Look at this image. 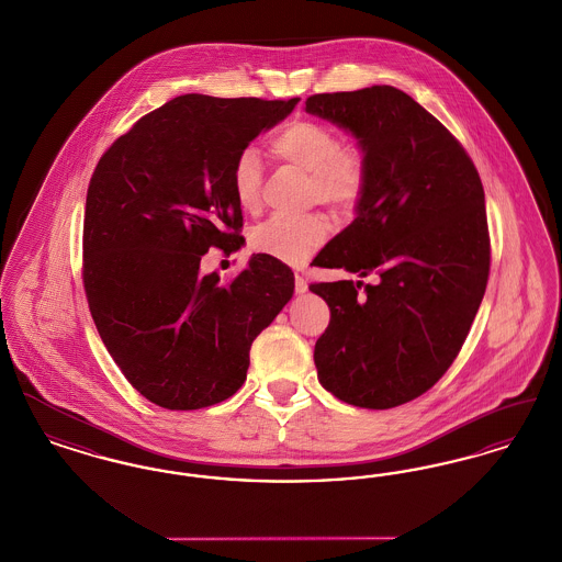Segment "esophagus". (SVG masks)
Returning a JSON list of instances; mask_svg holds the SVG:
<instances>
[{"label": "esophagus", "mask_w": 562, "mask_h": 562, "mask_svg": "<svg viewBox=\"0 0 562 562\" xmlns=\"http://www.w3.org/2000/svg\"><path fill=\"white\" fill-rule=\"evenodd\" d=\"M294 291L296 293H305L307 291V280H305V276L303 273H294Z\"/></svg>", "instance_id": "obj_1"}]
</instances>
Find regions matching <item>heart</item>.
<instances>
[{
	"mask_svg": "<svg viewBox=\"0 0 562 562\" xmlns=\"http://www.w3.org/2000/svg\"><path fill=\"white\" fill-rule=\"evenodd\" d=\"M276 160L310 175V202L333 213H353L371 183V164L360 147L341 145V136L314 120H294L269 140ZM232 193L244 213L263 204V166L259 151L246 147L232 166ZM328 236V221L321 213L271 216L250 232V246L278 261L299 263L314 255Z\"/></svg>",
	"mask_w": 562,
	"mask_h": 562,
	"instance_id": "obj_1",
	"label": "heart"
}]
</instances>
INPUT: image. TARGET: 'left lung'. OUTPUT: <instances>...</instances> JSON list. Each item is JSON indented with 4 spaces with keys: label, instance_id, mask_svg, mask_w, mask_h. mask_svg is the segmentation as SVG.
<instances>
[{
    "label": "left lung",
    "instance_id": "left-lung-1",
    "mask_svg": "<svg viewBox=\"0 0 562 562\" xmlns=\"http://www.w3.org/2000/svg\"><path fill=\"white\" fill-rule=\"evenodd\" d=\"M305 111L348 128L371 164L358 216L318 266L379 276L310 284L330 307L318 379L353 406H401L449 371L481 307L491 269L481 177L453 134L394 86L314 94Z\"/></svg>",
    "mask_w": 562,
    "mask_h": 562
}]
</instances>
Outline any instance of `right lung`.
Segmentation results:
<instances>
[{
  "mask_svg": "<svg viewBox=\"0 0 562 562\" xmlns=\"http://www.w3.org/2000/svg\"><path fill=\"white\" fill-rule=\"evenodd\" d=\"M299 99L183 94L143 115L97 164L81 280L97 330L138 394L195 411L234 396L250 346L291 301L293 271L268 255L221 282L209 248H240L232 166Z\"/></svg>",
  "mask_w": 562,
  "mask_h": 562,
  "instance_id": "add662e5",
  "label": "right lung"
}]
</instances>
